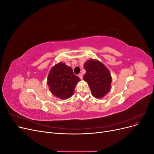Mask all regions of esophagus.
<instances>
[{
    "label": "esophagus",
    "instance_id": "1",
    "mask_svg": "<svg viewBox=\"0 0 154 154\" xmlns=\"http://www.w3.org/2000/svg\"><path fill=\"white\" fill-rule=\"evenodd\" d=\"M78 76H79V78H80V79H81V80H82V78H83V74H78Z\"/></svg>",
    "mask_w": 154,
    "mask_h": 154
}]
</instances>
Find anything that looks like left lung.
Listing matches in <instances>:
<instances>
[{
    "mask_svg": "<svg viewBox=\"0 0 154 154\" xmlns=\"http://www.w3.org/2000/svg\"><path fill=\"white\" fill-rule=\"evenodd\" d=\"M86 73L84 80L89 86L92 95L100 99L105 96L111 88L112 76L109 70L99 60L91 59L85 62Z\"/></svg>",
    "mask_w": 154,
    "mask_h": 154,
    "instance_id": "1",
    "label": "left lung"
}]
</instances>
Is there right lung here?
<instances>
[{
    "label": "right lung",
    "instance_id": "right-lung-1",
    "mask_svg": "<svg viewBox=\"0 0 154 154\" xmlns=\"http://www.w3.org/2000/svg\"><path fill=\"white\" fill-rule=\"evenodd\" d=\"M80 79L74 75L71 67L60 62L51 68L48 77V85L52 94L61 100H67L71 97L74 88Z\"/></svg>",
    "mask_w": 154,
    "mask_h": 154
}]
</instances>
